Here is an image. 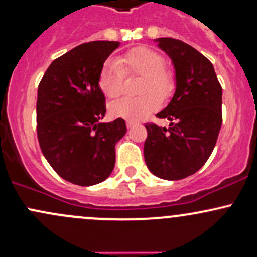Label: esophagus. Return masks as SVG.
Returning a JSON list of instances; mask_svg holds the SVG:
<instances>
[{
	"instance_id": "esophagus-1",
	"label": "esophagus",
	"mask_w": 257,
	"mask_h": 257,
	"mask_svg": "<svg viewBox=\"0 0 257 257\" xmlns=\"http://www.w3.org/2000/svg\"><path fill=\"white\" fill-rule=\"evenodd\" d=\"M134 125H137V122H134V120H126V126L128 128H133Z\"/></svg>"
}]
</instances>
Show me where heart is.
Returning a JSON list of instances; mask_svg holds the SVG:
<instances>
[{
  "mask_svg": "<svg viewBox=\"0 0 257 257\" xmlns=\"http://www.w3.org/2000/svg\"><path fill=\"white\" fill-rule=\"evenodd\" d=\"M124 74L142 75L139 94L143 95L135 98H120L111 103L109 113L115 118L143 119L159 108L161 100H167L173 92V75L163 67V58L146 47H137L117 60L108 58L103 63L98 75V86L106 97L115 98L122 94Z\"/></svg>",
  "mask_w": 257,
  "mask_h": 257,
  "instance_id": "obj_1",
  "label": "heart"
}]
</instances>
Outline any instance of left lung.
I'll list each match as a JSON object with an SVG mask.
<instances>
[{"label":"left lung","mask_w":257,"mask_h":257,"mask_svg":"<svg viewBox=\"0 0 257 257\" xmlns=\"http://www.w3.org/2000/svg\"><path fill=\"white\" fill-rule=\"evenodd\" d=\"M171 58L176 90L159 118L170 126L145 124L144 157L152 174L166 180L187 178L210 157L222 125V87L212 63L185 42L154 40Z\"/></svg>","instance_id":"1"}]
</instances>
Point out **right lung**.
<instances>
[{
	"instance_id": "obj_1",
	"label": "right lung",
	"mask_w": 257,
	"mask_h": 257,
	"mask_svg": "<svg viewBox=\"0 0 257 257\" xmlns=\"http://www.w3.org/2000/svg\"><path fill=\"white\" fill-rule=\"evenodd\" d=\"M120 42L92 41L58 57L38 89L36 120L45 159L60 177L81 187L109 177L115 144L126 133L122 118L101 122L106 113L98 75Z\"/></svg>"
}]
</instances>
